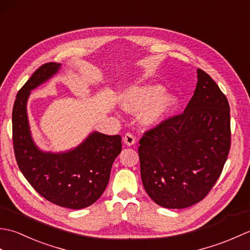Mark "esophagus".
<instances>
[{
	"mask_svg": "<svg viewBox=\"0 0 250 250\" xmlns=\"http://www.w3.org/2000/svg\"><path fill=\"white\" fill-rule=\"evenodd\" d=\"M124 142H125V144L126 146H132V145L135 144V137H134L133 134L126 133V134L124 136Z\"/></svg>",
	"mask_w": 250,
	"mask_h": 250,
	"instance_id": "34e87169",
	"label": "esophagus"
}]
</instances>
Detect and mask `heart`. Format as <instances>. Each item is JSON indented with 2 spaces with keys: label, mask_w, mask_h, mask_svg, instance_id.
Here are the masks:
<instances>
[{
  "label": "heart",
  "mask_w": 250,
  "mask_h": 250,
  "mask_svg": "<svg viewBox=\"0 0 250 250\" xmlns=\"http://www.w3.org/2000/svg\"><path fill=\"white\" fill-rule=\"evenodd\" d=\"M158 83L132 86L121 92L119 101L128 111L143 109L140 119L145 125H157L166 120L176 108L179 98L176 93L163 91Z\"/></svg>",
  "instance_id": "heart-1"
}]
</instances>
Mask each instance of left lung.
Instances as JSON below:
<instances>
[{
  "mask_svg": "<svg viewBox=\"0 0 250 250\" xmlns=\"http://www.w3.org/2000/svg\"><path fill=\"white\" fill-rule=\"evenodd\" d=\"M182 115L161 122L140 141L141 177L148 195L166 208L203 200L219 178L231 145L230 106L204 71Z\"/></svg>",
  "mask_w": 250,
  "mask_h": 250,
  "instance_id": "1",
  "label": "left lung"
}]
</instances>
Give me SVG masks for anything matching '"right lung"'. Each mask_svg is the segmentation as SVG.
<instances>
[{"label": "right lung", "instance_id": "right-lung-1", "mask_svg": "<svg viewBox=\"0 0 250 250\" xmlns=\"http://www.w3.org/2000/svg\"><path fill=\"white\" fill-rule=\"evenodd\" d=\"M61 68L49 62L33 73L19 90L13 108V141L21 173L43 198L72 209L93 204L108 184L111 166L121 151V136L93 131L75 148L44 151L32 137L26 104L32 90Z\"/></svg>", "mask_w": 250, "mask_h": 250}]
</instances>
